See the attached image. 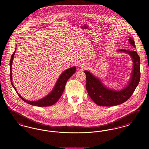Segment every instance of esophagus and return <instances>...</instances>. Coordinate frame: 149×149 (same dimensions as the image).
Masks as SVG:
<instances>
[{
  "label": "esophagus",
  "mask_w": 149,
  "mask_h": 149,
  "mask_svg": "<svg viewBox=\"0 0 149 149\" xmlns=\"http://www.w3.org/2000/svg\"><path fill=\"white\" fill-rule=\"evenodd\" d=\"M86 67H87L86 65H85L84 64H83V65H81L80 66V68H81V70L85 69H86Z\"/></svg>",
  "instance_id": "esophagus-1"
}]
</instances>
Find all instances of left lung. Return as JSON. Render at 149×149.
I'll return each mask as SVG.
<instances>
[{
    "mask_svg": "<svg viewBox=\"0 0 149 149\" xmlns=\"http://www.w3.org/2000/svg\"><path fill=\"white\" fill-rule=\"evenodd\" d=\"M128 42L135 47V41L128 37ZM117 52L126 53L132 58L133 68L127 84L120 90H114L104 85L99 78L88 70L84 71L86 75V89L89 97L98 106H114L120 104L130 98L139 84L140 79V58L135 51L117 50Z\"/></svg>",
    "mask_w": 149,
    "mask_h": 149,
    "instance_id": "left-lung-1",
    "label": "left lung"
}]
</instances>
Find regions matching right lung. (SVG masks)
<instances>
[{
    "mask_svg": "<svg viewBox=\"0 0 149 149\" xmlns=\"http://www.w3.org/2000/svg\"><path fill=\"white\" fill-rule=\"evenodd\" d=\"M17 46V45H16ZM16 47L15 49L13 54H12L11 58L10 60V81L12 83V85L13 87L14 88L15 92L18 94L19 97L21 98L24 102L29 103V104L32 105V106H35L38 107H47L52 106L55 103H56L58 100L61 97L62 95V94L64 92L65 89V87L66 83L68 81V80L69 78L71 77V76L75 73L76 71V67L73 66L70 68L62 72L61 74L60 75L59 78H58L57 80L56 83L55 85L54 86V88L51 91L50 93H49L46 96L42 98L39 99L38 100H35V101H31V100H29L27 99H24L23 98L21 95L18 93L17 91V89L14 86L13 82H12V64H13V61L14 58V55H15V52L16 51Z\"/></svg>",
    "mask_w": 149,
    "mask_h": 149,
    "instance_id": "obj_1",
    "label": "right lung"
}]
</instances>
